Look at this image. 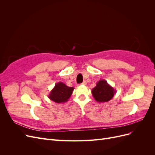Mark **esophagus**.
<instances>
[{
  "instance_id": "1",
  "label": "esophagus",
  "mask_w": 155,
  "mask_h": 155,
  "mask_svg": "<svg viewBox=\"0 0 155 155\" xmlns=\"http://www.w3.org/2000/svg\"><path fill=\"white\" fill-rule=\"evenodd\" d=\"M81 85H87V82H86L85 81H84L81 84Z\"/></svg>"
}]
</instances>
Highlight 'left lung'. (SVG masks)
I'll return each instance as SVG.
<instances>
[{
	"label": "left lung",
	"mask_w": 155,
	"mask_h": 155,
	"mask_svg": "<svg viewBox=\"0 0 155 155\" xmlns=\"http://www.w3.org/2000/svg\"><path fill=\"white\" fill-rule=\"evenodd\" d=\"M116 94V90L105 79H100L92 88V94L94 100L99 103L110 101Z\"/></svg>",
	"instance_id": "8db88e82"
}]
</instances>
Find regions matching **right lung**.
<instances>
[{"instance_id": "right-lung-1", "label": "right lung", "mask_w": 155, "mask_h": 155, "mask_svg": "<svg viewBox=\"0 0 155 155\" xmlns=\"http://www.w3.org/2000/svg\"><path fill=\"white\" fill-rule=\"evenodd\" d=\"M74 89V87H68L63 82H59L55 83L48 97L50 100L57 104H63L68 100Z\"/></svg>"}]
</instances>
